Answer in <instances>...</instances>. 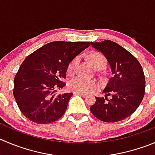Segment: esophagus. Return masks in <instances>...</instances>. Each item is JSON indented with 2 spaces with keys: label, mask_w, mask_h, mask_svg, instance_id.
Returning <instances> with one entry per match:
<instances>
[{
  "label": "esophagus",
  "mask_w": 155,
  "mask_h": 155,
  "mask_svg": "<svg viewBox=\"0 0 155 155\" xmlns=\"http://www.w3.org/2000/svg\"><path fill=\"white\" fill-rule=\"evenodd\" d=\"M75 95H80L82 96H86V93H84V92H74Z\"/></svg>",
  "instance_id": "obj_1"
}]
</instances>
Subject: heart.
I'll return each mask as SVG.
<instances>
[{
  "label": "heart",
  "mask_w": 155,
  "mask_h": 155,
  "mask_svg": "<svg viewBox=\"0 0 155 155\" xmlns=\"http://www.w3.org/2000/svg\"><path fill=\"white\" fill-rule=\"evenodd\" d=\"M89 60L91 64L95 67L97 65H105V58L100 53H92L89 56ZM78 62V57L73 59L69 63L67 68L68 73H73L75 69L76 63ZM98 86V82L95 79H88L83 76H78L71 79L68 82V88L73 91L80 92H88L91 90H93Z\"/></svg>",
  "instance_id": "1"
}]
</instances>
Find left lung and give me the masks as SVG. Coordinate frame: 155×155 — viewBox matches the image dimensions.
<instances>
[{
    "mask_svg": "<svg viewBox=\"0 0 155 155\" xmlns=\"http://www.w3.org/2000/svg\"><path fill=\"white\" fill-rule=\"evenodd\" d=\"M92 46L105 56L112 76L102 91L105 97H95L90 111L105 122L121 121L134 113L144 98L143 69L131 53L112 40L92 43ZM108 96H111L109 99Z\"/></svg>",
    "mask_w": 155,
    "mask_h": 155,
    "instance_id": "8db88e82",
    "label": "left lung"
}]
</instances>
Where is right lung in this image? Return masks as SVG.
Wrapping results in <instances>:
<instances>
[{
  "instance_id": "obj_1",
  "label": "right lung",
  "mask_w": 155,
  "mask_h": 155,
  "mask_svg": "<svg viewBox=\"0 0 155 155\" xmlns=\"http://www.w3.org/2000/svg\"><path fill=\"white\" fill-rule=\"evenodd\" d=\"M91 42L54 41L26 58L14 77L13 94L23 115L37 124H49L61 118L73 93L56 95L55 89L66 83L62 79L69 63L90 46Z\"/></svg>"
}]
</instances>
